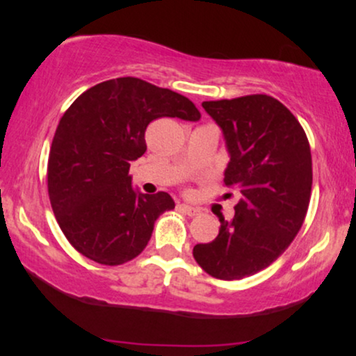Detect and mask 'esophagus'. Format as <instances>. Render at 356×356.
Instances as JSON below:
<instances>
[{
	"label": "esophagus",
	"instance_id": "1",
	"mask_svg": "<svg viewBox=\"0 0 356 356\" xmlns=\"http://www.w3.org/2000/svg\"><path fill=\"white\" fill-rule=\"evenodd\" d=\"M181 209L186 212L187 216H191V218H194V216H199L201 214V211L197 209V207H192V206H187V204H181Z\"/></svg>",
	"mask_w": 356,
	"mask_h": 356
}]
</instances>
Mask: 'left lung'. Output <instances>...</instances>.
<instances>
[{
  "instance_id": "obj_1",
  "label": "left lung",
  "mask_w": 356,
  "mask_h": 356,
  "mask_svg": "<svg viewBox=\"0 0 356 356\" xmlns=\"http://www.w3.org/2000/svg\"><path fill=\"white\" fill-rule=\"evenodd\" d=\"M229 152L224 184L239 192L234 218L218 238L195 244L194 259L218 280H243L276 261L303 226L312 197V150L296 117L269 95L202 102ZM231 195V194H226Z\"/></svg>"
}]
</instances>
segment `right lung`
I'll return each mask as SVG.
<instances>
[{
	"label": "right lung",
	"mask_w": 356,
	"mask_h": 356,
	"mask_svg": "<svg viewBox=\"0 0 356 356\" xmlns=\"http://www.w3.org/2000/svg\"><path fill=\"white\" fill-rule=\"evenodd\" d=\"M197 122L189 99L136 76L102 81L63 113L48 157V195L65 238L95 263L118 266L144 251L162 212L174 209L167 192L132 187L130 162L147 150L155 118Z\"/></svg>",
	"instance_id": "add662e5"
}]
</instances>
